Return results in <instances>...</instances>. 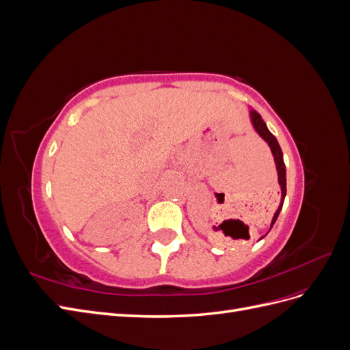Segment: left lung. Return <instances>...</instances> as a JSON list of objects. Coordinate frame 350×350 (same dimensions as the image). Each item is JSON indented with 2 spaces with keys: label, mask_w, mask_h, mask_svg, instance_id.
<instances>
[{
  "label": "left lung",
  "mask_w": 350,
  "mask_h": 350,
  "mask_svg": "<svg viewBox=\"0 0 350 350\" xmlns=\"http://www.w3.org/2000/svg\"><path fill=\"white\" fill-rule=\"evenodd\" d=\"M250 115H251V122H252V125H254V129H256V131H257V133L262 137V139L269 143V146H270L271 153H273V156H274V162H276L278 175H279V184H280V188H282V200H280L279 208L276 210V213H274V216H273L271 226H270V229H271L273 225H274V221H276L278 217H279V213H280V210H282V207H283L284 196H286V167H284V162H283V153H282L280 146H279V143H278V140H276V137H274V135L269 131L266 122H264L262 118H261V115H260L257 111H254V109L250 111Z\"/></svg>",
  "instance_id": "obj_1"
}]
</instances>
